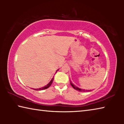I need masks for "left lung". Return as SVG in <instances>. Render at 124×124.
Masks as SVG:
<instances>
[{
    "label": "left lung",
    "instance_id": "8db88e82",
    "mask_svg": "<svg viewBox=\"0 0 124 124\" xmlns=\"http://www.w3.org/2000/svg\"><path fill=\"white\" fill-rule=\"evenodd\" d=\"M70 85H72V86L73 88H74L75 90H77V91H81V92H87V91H91V90H88V91H87V90H85V89H80V88L77 87L76 86H75L74 84H72V82H70Z\"/></svg>",
    "mask_w": 124,
    "mask_h": 124
}]
</instances>
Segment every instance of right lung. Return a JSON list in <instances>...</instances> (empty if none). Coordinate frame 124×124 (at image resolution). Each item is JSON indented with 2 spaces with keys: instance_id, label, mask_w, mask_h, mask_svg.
<instances>
[{
  "instance_id": "add662e5",
  "label": "right lung",
  "mask_w": 124,
  "mask_h": 124,
  "mask_svg": "<svg viewBox=\"0 0 124 124\" xmlns=\"http://www.w3.org/2000/svg\"><path fill=\"white\" fill-rule=\"evenodd\" d=\"M58 70H57V71H58ZM57 71H56V72H57ZM54 77L52 78V79H51V80L50 81V83L48 84L47 85H46V86H44V87H41V88H39V89H35V90H37V91H39V90H45V89H47V88H49L50 86H51V85L52 84V82H53V80H54Z\"/></svg>"
}]
</instances>
